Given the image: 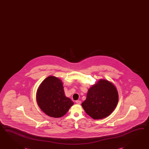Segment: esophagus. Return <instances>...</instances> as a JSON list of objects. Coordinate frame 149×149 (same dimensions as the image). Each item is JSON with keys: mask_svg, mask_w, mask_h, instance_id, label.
Instances as JSON below:
<instances>
[{"mask_svg": "<svg viewBox=\"0 0 149 149\" xmlns=\"http://www.w3.org/2000/svg\"><path fill=\"white\" fill-rule=\"evenodd\" d=\"M76 103H77V104H80L81 103V101L80 100H76Z\"/></svg>", "mask_w": 149, "mask_h": 149, "instance_id": "esophagus-1", "label": "esophagus"}]
</instances>
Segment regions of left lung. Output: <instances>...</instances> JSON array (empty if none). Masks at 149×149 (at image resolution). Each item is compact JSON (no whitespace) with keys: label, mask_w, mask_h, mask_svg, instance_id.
<instances>
[{"label":"left lung","mask_w":149,"mask_h":149,"mask_svg":"<svg viewBox=\"0 0 149 149\" xmlns=\"http://www.w3.org/2000/svg\"><path fill=\"white\" fill-rule=\"evenodd\" d=\"M118 102V93L115 86L108 80L100 79L88 89L82 106L91 118L100 119L109 116Z\"/></svg>","instance_id":"8db88e82"}]
</instances>
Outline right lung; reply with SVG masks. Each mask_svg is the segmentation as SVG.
I'll return each mask as SVG.
<instances>
[{"instance_id": "right-lung-1", "label": "right lung", "mask_w": 149, "mask_h": 149, "mask_svg": "<svg viewBox=\"0 0 149 149\" xmlns=\"http://www.w3.org/2000/svg\"><path fill=\"white\" fill-rule=\"evenodd\" d=\"M61 79L49 76L43 81L37 90L36 99L38 106L46 115L59 118L65 115L74 104L65 96Z\"/></svg>"}]
</instances>
